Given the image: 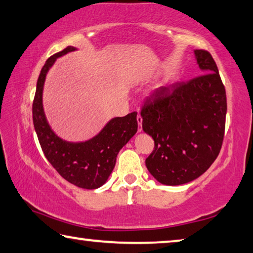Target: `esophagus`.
<instances>
[{
	"label": "esophagus",
	"mask_w": 253,
	"mask_h": 253,
	"mask_svg": "<svg viewBox=\"0 0 253 253\" xmlns=\"http://www.w3.org/2000/svg\"><path fill=\"white\" fill-rule=\"evenodd\" d=\"M142 123H143V118L141 115L137 116V124H138V131H142Z\"/></svg>",
	"instance_id": "34e87169"
}]
</instances>
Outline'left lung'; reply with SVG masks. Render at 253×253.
Returning a JSON list of instances; mask_svg holds the SVG:
<instances>
[{
  "label": "left lung",
  "mask_w": 253,
  "mask_h": 253,
  "mask_svg": "<svg viewBox=\"0 0 253 253\" xmlns=\"http://www.w3.org/2000/svg\"><path fill=\"white\" fill-rule=\"evenodd\" d=\"M194 53L205 74L160 87L141 112L143 130L154 139L146 168L167 186H180L200 177L217 158L223 143L225 87L211 55L202 49Z\"/></svg>",
  "instance_id": "1"
}]
</instances>
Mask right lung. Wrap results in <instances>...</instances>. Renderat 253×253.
<instances>
[{
    "label": "right lung",
    "instance_id": "right-lung-1",
    "mask_svg": "<svg viewBox=\"0 0 253 253\" xmlns=\"http://www.w3.org/2000/svg\"><path fill=\"white\" fill-rule=\"evenodd\" d=\"M78 50L69 46L46 61L40 72L33 103V119L42 150L62 177L83 189H97L105 184L116 164L118 152L137 131V112L115 117L93 137L69 142L51 129L43 110L42 93L46 76L58 57Z\"/></svg>",
    "mask_w": 253,
    "mask_h": 253
}]
</instances>
